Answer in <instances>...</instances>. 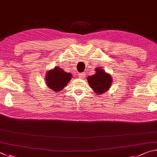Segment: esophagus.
Here are the masks:
<instances>
[{
	"label": "esophagus",
	"instance_id": "esophagus-1",
	"mask_svg": "<svg viewBox=\"0 0 157 157\" xmlns=\"http://www.w3.org/2000/svg\"><path fill=\"white\" fill-rule=\"evenodd\" d=\"M78 76H79V78H85V76H86V74H85L84 73H80L78 74Z\"/></svg>",
	"mask_w": 157,
	"mask_h": 157
}]
</instances>
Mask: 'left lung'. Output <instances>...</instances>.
I'll list each match as a JSON object with an SVG mask.
<instances>
[{
    "mask_svg": "<svg viewBox=\"0 0 157 157\" xmlns=\"http://www.w3.org/2000/svg\"><path fill=\"white\" fill-rule=\"evenodd\" d=\"M96 71L94 75L87 77L90 86L97 94L106 92L111 86V76L100 67L96 69Z\"/></svg>",
    "mask_w": 157,
    "mask_h": 157,
    "instance_id": "left-lung-1",
    "label": "left lung"
}]
</instances>
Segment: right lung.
Returning a JSON list of instances; mask_svg holds the SVG:
<instances>
[{
  "instance_id": "right-lung-1",
  "label": "right lung",
  "mask_w": 157,
  "mask_h": 157,
  "mask_svg": "<svg viewBox=\"0 0 157 157\" xmlns=\"http://www.w3.org/2000/svg\"><path fill=\"white\" fill-rule=\"evenodd\" d=\"M71 78L70 73L65 72L61 68L56 67L46 74V83L49 89L54 92L62 90Z\"/></svg>"
}]
</instances>
